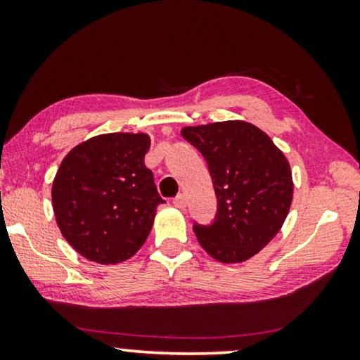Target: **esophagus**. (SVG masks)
Listing matches in <instances>:
<instances>
[{
    "label": "esophagus",
    "mask_w": 360,
    "mask_h": 360,
    "mask_svg": "<svg viewBox=\"0 0 360 360\" xmlns=\"http://www.w3.org/2000/svg\"><path fill=\"white\" fill-rule=\"evenodd\" d=\"M174 205L176 206V208L179 210H185V206H186V198H185V195H176L175 198H174Z\"/></svg>",
    "instance_id": "esophagus-1"
}]
</instances>
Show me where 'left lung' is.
<instances>
[{"instance_id": "obj_1", "label": "left lung", "mask_w": 360, "mask_h": 360, "mask_svg": "<svg viewBox=\"0 0 360 360\" xmlns=\"http://www.w3.org/2000/svg\"><path fill=\"white\" fill-rule=\"evenodd\" d=\"M181 136L203 154L218 198L214 223L195 224L196 239L218 262H245L287 219L293 200L287 157L248 121L185 126Z\"/></svg>"}]
</instances>
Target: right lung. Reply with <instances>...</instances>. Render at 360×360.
Segmentation results:
<instances>
[{
    "label": "right lung",
    "mask_w": 360,
    "mask_h": 360,
    "mask_svg": "<svg viewBox=\"0 0 360 360\" xmlns=\"http://www.w3.org/2000/svg\"><path fill=\"white\" fill-rule=\"evenodd\" d=\"M149 147L144 132H111L80 142L63 157L52 208L62 236L85 259L121 264L150 234L164 200L144 164Z\"/></svg>",
    "instance_id": "1"
}]
</instances>
